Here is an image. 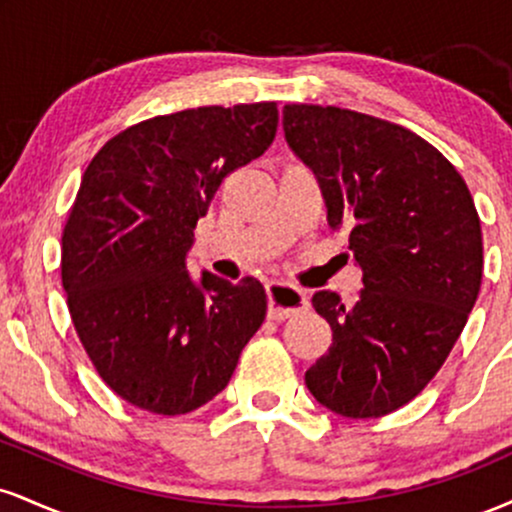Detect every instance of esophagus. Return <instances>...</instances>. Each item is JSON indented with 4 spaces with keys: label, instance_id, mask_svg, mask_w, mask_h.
<instances>
[{
    "label": "esophagus",
    "instance_id": "1",
    "mask_svg": "<svg viewBox=\"0 0 512 512\" xmlns=\"http://www.w3.org/2000/svg\"><path fill=\"white\" fill-rule=\"evenodd\" d=\"M308 310V296L301 289L281 281H269L267 284V315L269 320H286Z\"/></svg>",
    "mask_w": 512,
    "mask_h": 512
}]
</instances>
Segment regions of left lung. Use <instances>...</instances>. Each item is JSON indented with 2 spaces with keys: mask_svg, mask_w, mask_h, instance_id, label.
I'll return each instance as SVG.
<instances>
[{
  "mask_svg": "<svg viewBox=\"0 0 512 512\" xmlns=\"http://www.w3.org/2000/svg\"><path fill=\"white\" fill-rule=\"evenodd\" d=\"M281 125L363 272L351 305L313 296L332 346L305 385L334 414L378 419L431 383L467 325L484 269L477 207L455 166L407 127L303 103L284 105Z\"/></svg>",
  "mask_w": 512,
  "mask_h": 512,
  "instance_id": "1",
  "label": "left lung"
}]
</instances>
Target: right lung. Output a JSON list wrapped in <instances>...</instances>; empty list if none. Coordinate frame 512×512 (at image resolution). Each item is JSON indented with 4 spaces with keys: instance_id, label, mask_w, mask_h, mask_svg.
Listing matches in <instances>:
<instances>
[{
    "instance_id": "right-lung-1",
    "label": "right lung",
    "mask_w": 512,
    "mask_h": 512,
    "mask_svg": "<svg viewBox=\"0 0 512 512\" xmlns=\"http://www.w3.org/2000/svg\"><path fill=\"white\" fill-rule=\"evenodd\" d=\"M276 103L180 110L115 134L93 156L62 233L69 315L103 383L178 416L231 380L267 313L252 276L187 272L197 221L228 173L274 142Z\"/></svg>"
}]
</instances>
